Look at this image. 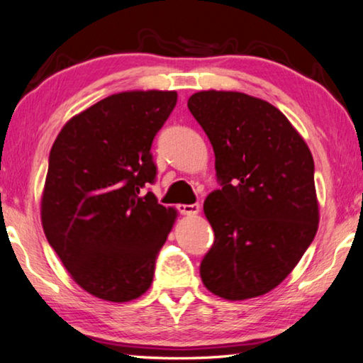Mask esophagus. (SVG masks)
Returning a JSON list of instances; mask_svg holds the SVG:
<instances>
[{"label":"esophagus","instance_id":"1","mask_svg":"<svg viewBox=\"0 0 363 363\" xmlns=\"http://www.w3.org/2000/svg\"><path fill=\"white\" fill-rule=\"evenodd\" d=\"M199 210H200L199 203H191V205L181 203V205H177V212L182 213V215H197Z\"/></svg>","mask_w":363,"mask_h":363}]
</instances>
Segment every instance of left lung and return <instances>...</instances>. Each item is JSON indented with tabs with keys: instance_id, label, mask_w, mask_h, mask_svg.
<instances>
[{
	"instance_id": "left-lung-1",
	"label": "left lung",
	"mask_w": 363,
	"mask_h": 363,
	"mask_svg": "<svg viewBox=\"0 0 363 363\" xmlns=\"http://www.w3.org/2000/svg\"><path fill=\"white\" fill-rule=\"evenodd\" d=\"M189 111L207 133L220 189L203 212L215 241L200 277L225 300L275 289L315 240L320 221L311 151L277 107L233 91H200Z\"/></svg>"
}]
</instances>
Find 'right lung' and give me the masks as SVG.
I'll return each instance as SVG.
<instances>
[{
  "label": "right lung",
  "mask_w": 363,
  "mask_h": 363,
  "mask_svg": "<svg viewBox=\"0 0 363 363\" xmlns=\"http://www.w3.org/2000/svg\"><path fill=\"white\" fill-rule=\"evenodd\" d=\"M176 91L112 94L74 116L48 156L42 226L74 282L107 301L150 289L176 210L143 187L156 179L151 143Z\"/></svg>",
  "instance_id": "right-lung-1"
}]
</instances>
